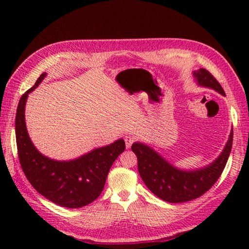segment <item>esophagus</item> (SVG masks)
I'll list each match as a JSON object with an SVG mask.
<instances>
[{"label": "esophagus", "instance_id": "34e87169", "mask_svg": "<svg viewBox=\"0 0 249 249\" xmlns=\"http://www.w3.org/2000/svg\"><path fill=\"white\" fill-rule=\"evenodd\" d=\"M135 142V137L134 136H126L125 137V144H126V148H130L133 142Z\"/></svg>", "mask_w": 249, "mask_h": 249}]
</instances>
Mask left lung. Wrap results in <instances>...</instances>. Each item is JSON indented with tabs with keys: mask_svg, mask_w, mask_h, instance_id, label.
<instances>
[{
	"mask_svg": "<svg viewBox=\"0 0 249 249\" xmlns=\"http://www.w3.org/2000/svg\"><path fill=\"white\" fill-rule=\"evenodd\" d=\"M201 87L215 90L222 95L225 92L217 80L208 70L199 69L193 72ZM233 144V129L221 155L209 166L196 170H181L171 165L157 151L142 142H134L132 150L137 156L138 172L147 188L170 203H183L204 195L220 178L230 157Z\"/></svg>",
	"mask_w": 249,
	"mask_h": 249,
	"instance_id": "left-lung-1",
	"label": "left lung"
}]
</instances>
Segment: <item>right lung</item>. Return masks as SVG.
<instances>
[{
	"label": "right lung",
	"instance_id": "right-lung-1",
	"mask_svg": "<svg viewBox=\"0 0 249 249\" xmlns=\"http://www.w3.org/2000/svg\"><path fill=\"white\" fill-rule=\"evenodd\" d=\"M46 77L41 73L34 87L19 100L15 117L16 144L20 167L36 191L64 208L77 209L98 199L113 162L125 149L124 140L100 147L77 159L59 161L40 154L29 138L25 124V105L28 94Z\"/></svg>",
	"mask_w": 249,
	"mask_h": 249
}]
</instances>
